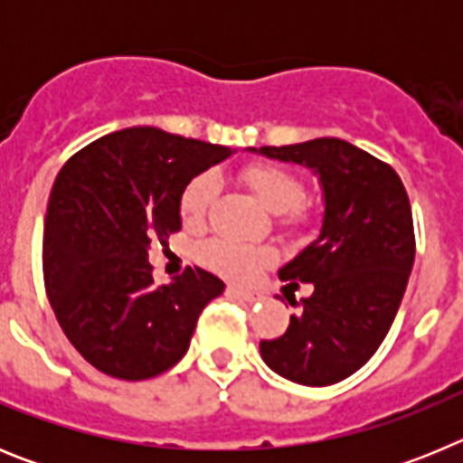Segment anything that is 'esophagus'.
I'll return each instance as SVG.
<instances>
[{
    "label": "esophagus",
    "instance_id": "obj_1",
    "mask_svg": "<svg viewBox=\"0 0 463 463\" xmlns=\"http://www.w3.org/2000/svg\"><path fill=\"white\" fill-rule=\"evenodd\" d=\"M229 292L234 294V297H239L241 301H248V304H255V301H261V292H257V289H248V288H229Z\"/></svg>",
    "mask_w": 463,
    "mask_h": 463
}]
</instances>
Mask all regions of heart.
Returning a JSON list of instances; mask_svg holds the SVG:
<instances>
[{"mask_svg": "<svg viewBox=\"0 0 463 463\" xmlns=\"http://www.w3.org/2000/svg\"><path fill=\"white\" fill-rule=\"evenodd\" d=\"M241 181L250 187L252 194L260 199L264 208L271 213H282V220L288 224H298L306 220V211L301 206L304 199V183L298 181L292 171L282 169L269 162H257V165L245 166L241 171ZM218 196V181L215 175L202 174L183 190L181 196V215L185 224H202L211 211L213 202ZM199 260L206 264L211 271L220 273L224 278L243 280L267 267L276 260V252L269 245H250L241 241L229 239H211L199 245Z\"/></svg>", "mask_w": 463, "mask_h": 463, "instance_id": "obj_1", "label": "heart"}]
</instances>
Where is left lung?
I'll list each match as a JSON object with an SVG mask.
<instances>
[{
	"mask_svg": "<svg viewBox=\"0 0 463 463\" xmlns=\"http://www.w3.org/2000/svg\"><path fill=\"white\" fill-rule=\"evenodd\" d=\"M250 153L308 166L325 194L320 236L278 271L294 288L313 282V294L288 298L298 313L280 338L260 343L261 359L292 383H341L373 357L406 292L415 261L406 187L390 165L341 138Z\"/></svg>",
	"mask_w": 463,
	"mask_h": 463,
	"instance_id": "left-lung-1",
	"label": "left lung"
}]
</instances>
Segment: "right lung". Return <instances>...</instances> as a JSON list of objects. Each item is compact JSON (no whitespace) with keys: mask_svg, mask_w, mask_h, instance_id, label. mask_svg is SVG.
<instances>
[{"mask_svg":"<svg viewBox=\"0 0 463 463\" xmlns=\"http://www.w3.org/2000/svg\"><path fill=\"white\" fill-rule=\"evenodd\" d=\"M232 148L129 127L73 155L57 174L43 229L46 294L71 345L110 378L169 371L224 282L185 269L157 285L150 241L181 229V196Z\"/></svg>","mask_w":463,"mask_h":463,"instance_id":"1","label":"right lung"}]
</instances>
